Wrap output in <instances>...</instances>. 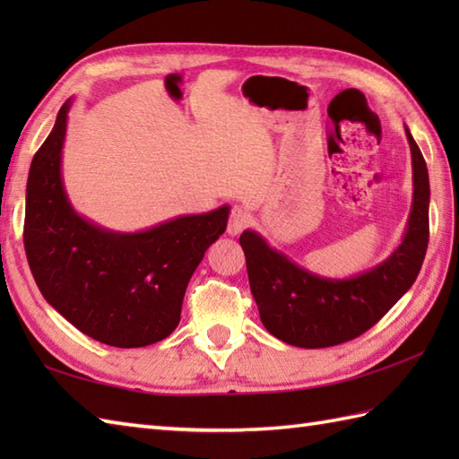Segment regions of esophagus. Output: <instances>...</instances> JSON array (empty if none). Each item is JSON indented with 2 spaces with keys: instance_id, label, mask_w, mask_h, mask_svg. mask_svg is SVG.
Wrapping results in <instances>:
<instances>
[{
  "instance_id": "1",
  "label": "esophagus",
  "mask_w": 459,
  "mask_h": 459,
  "mask_svg": "<svg viewBox=\"0 0 459 459\" xmlns=\"http://www.w3.org/2000/svg\"><path fill=\"white\" fill-rule=\"evenodd\" d=\"M248 222H250V212L247 209H242V207H235L230 211L227 232L230 237H237L248 227Z\"/></svg>"
}]
</instances>
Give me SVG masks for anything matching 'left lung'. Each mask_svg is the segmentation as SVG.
Segmentation results:
<instances>
[{"label": "left lung", "instance_id": "8db88e82", "mask_svg": "<svg viewBox=\"0 0 459 459\" xmlns=\"http://www.w3.org/2000/svg\"><path fill=\"white\" fill-rule=\"evenodd\" d=\"M404 130L412 153V209L403 242L375 268L345 280L324 278L272 248L258 232L240 235L262 324L284 343L321 349L363 335L414 284L430 237V181L420 148Z\"/></svg>", "mask_w": 459, "mask_h": 459}]
</instances>
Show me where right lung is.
<instances>
[{
    "mask_svg": "<svg viewBox=\"0 0 459 459\" xmlns=\"http://www.w3.org/2000/svg\"><path fill=\"white\" fill-rule=\"evenodd\" d=\"M66 100L29 168L23 242L43 298L100 343L145 347L179 325L183 296L229 207L185 214L140 232H116L81 217L66 197L61 160Z\"/></svg>",
    "mask_w": 459,
    "mask_h": 459,
    "instance_id": "right-lung-1",
    "label": "right lung"
}]
</instances>
